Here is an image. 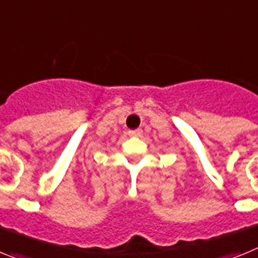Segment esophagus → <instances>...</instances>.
I'll return each instance as SVG.
<instances>
[{
    "label": "esophagus",
    "mask_w": 258,
    "mask_h": 258,
    "mask_svg": "<svg viewBox=\"0 0 258 258\" xmlns=\"http://www.w3.org/2000/svg\"><path fill=\"white\" fill-rule=\"evenodd\" d=\"M142 133H143L142 129H136V131H131V132H129V136H132V137H141V136H142Z\"/></svg>",
    "instance_id": "obj_1"
}]
</instances>
